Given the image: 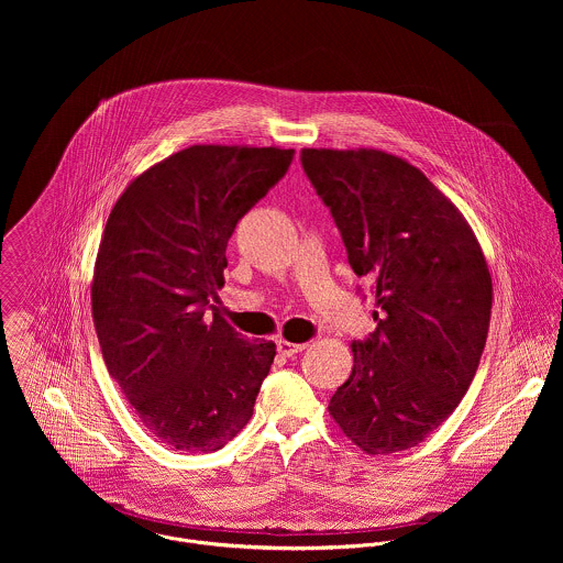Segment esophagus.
Masks as SVG:
<instances>
[{
	"label": "esophagus",
	"instance_id": "esophagus-1",
	"mask_svg": "<svg viewBox=\"0 0 563 563\" xmlns=\"http://www.w3.org/2000/svg\"><path fill=\"white\" fill-rule=\"evenodd\" d=\"M306 346H308V344H295V342L284 340V338H279V340H277V351H279L282 355H286V357H290V355H297V353L306 351Z\"/></svg>",
	"mask_w": 563,
	"mask_h": 563
}]
</instances>
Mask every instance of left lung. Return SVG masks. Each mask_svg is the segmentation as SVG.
<instances>
[{
  "label": "left lung",
  "mask_w": 563,
  "mask_h": 563,
  "mask_svg": "<svg viewBox=\"0 0 563 563\" xmlns=\"http://www.w3.org/2000/svg\"><path fill=\"white\" fill-rule=\"evenodd\" d=\"M355 275L375 284L366 342L329 401L368 455L418 446L464 399L479 368L492 277L457 206L413 164L382 150H301Z\"/></svg>",
  "instance_id": "left-lung-1"
}]
</instances>
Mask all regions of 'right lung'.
<instances>
[{"label":"right lung","instance_id":"obj_1","mask_svg":"<svg viewBox=\"0 0 563 563\" xmlns=\"http://www.w3.org/2000/svg\"><path fill=\"white\" fill-rule=\"evenodd\" d=\"M295 150L192 145L134 177L110 210L90 303L110 377L173 451L223 449L253 413L275 342L246 340L208 299L242 217Z\"/></svg>","mask_w":563,"mask_h":563}]
</instances>
